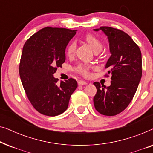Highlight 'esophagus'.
Segmentation results:
<instances>
[{
  "label": "esophagus",
  "instance_id": "34e87169",
  "mask_svg": "<svg viewBox=\"0 0 153 153\" xmlns=\"http://www.w3.org/2000/svg\"><path fill=\"white\" fill-rule=\"evenodd\" d=\"M85 84H87L86 81H85L83 80H79L78 81V85H85Z\"/></svg>",
  "mask_w": 153,
  "mask_h": 153
}]
</instances>
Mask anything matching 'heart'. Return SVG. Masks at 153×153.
<instances>
[{
  "instance_id": "heart-1",
  "label": "heart",
  "mask_w": 153,
  "mask_h": 153,
  "mask_svg": "<svg viewBox=\"0 0 153 153\" xmlns=\"http://www.w3.org/2000/svg\"><path fill=\"white\" fill-rule=\"evenodd\" d=\"M84 39L91 46L95 52H99L102 50V47H103L102 42L97 37H96L93 33H87L84 36ZM75 50H76V45H75V43L70 42L66 48L67 56L68 57H72L75 53ZM89 69L90 66L87 65L81 64L77 66L76 70L79 74L83 75V76H88L90 74Z\"/></svg>"
}]
</instances>
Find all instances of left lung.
I'll return each mask as SVG.
<instances>
[{"instance_id":"8db88e82","label":"left lung","mask_w":153,"mask_h":153,"mask_svg":"<svg viewBox=\"0 0 153 153\" xmlns=\"http://www.w3.org/2000/svg\"><path fill=\"white\" fill-rule=\"evenodd\" d=\"M107 35L111 56L106 62V76L111 77V85L104 88L97 81L93 84L97 88L93 98L94 106L100 114L113 116L126 108L132 100L142 75L141 53L139 46L131 37L120 29L102 26Z\"/></svg>"}]
</instances>
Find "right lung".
I'll use <instances>...</instances> for the list:
<instances>
[{"label":"right lung","mask_w":153,"mask_h":153,"mask_svg":"<svg viewBox=\"0 0 153 153\" xmlns=\"http://www.w3.org/2000/svg\"><path fill=\"white\" fill-rule=\"evenodd\" d=\"M77 30L47 26L25 42L19 64V75L26 96L40 114L56 116L65 111L77 82L70 78L57 84L53 77L65 61V48Z\"/></svg>","instance_id":"right-lung-1"}]
</instances>
